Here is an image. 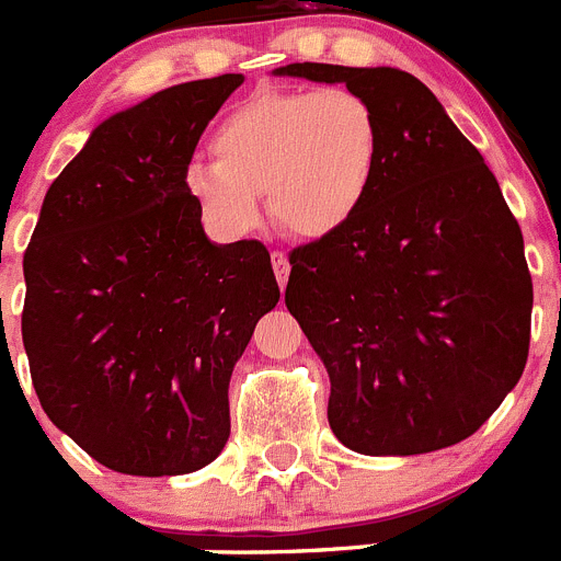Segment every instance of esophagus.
Segmentation results:
<instances>
[{
	"label": "esophagus",
	"mask_w": 561,
	"mask_h": 561,
	"mask_svg": "<svg viewBox=\"0 0 561 561\" xmlns=\"http://www.w3.org/2000/svg\"><path fill=\"white\" fill-rule=\"evenodd\" d=\"M272 266H275V277L277 284H280V289L286 286V280H289V257H286L284 250H272Z\"/></svg>",
	"instance_id": "esophagus-1"
}]
</instances>
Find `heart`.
I'll use <instances>...</instances> for the list:
<instances>
[{
	"label": "heart",
	"instance_id": "obj_1",
	"mask_svg": "<svg viewBox=\"0 0 561 561\" xmlns=\"http://www.w3.org/2000/svg\"><path fill=\"white\" fill-rule=\"evenodd\" d=\"M210 151L185 168V191L216 230H255L266 193L280 230L317 241L370 199L385 131L374 103L348 87L266 89L221 117Z\"/></svg>",
	"mask_w": 561,
	"mask_h": 561
}]
</instances>
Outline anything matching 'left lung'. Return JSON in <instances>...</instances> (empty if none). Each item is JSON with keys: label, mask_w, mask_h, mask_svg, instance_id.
Listing matches in <instances>:
<instances>
[{"label": "left lung", "mask_w": 561, "mask_h": 561, "mask_svg": "<svg viewBox=\"0 0 561 561\" xmlns=\"http://www.w3.org/2000/svg\"><path fill=\"white\" fill-rule=\"evenodd\" d=\"M374 103L385 157L345 230L291 250L286 309L331 379L329 424L359 455H421L483 427L523 376L534 286L494 173L438 98L393 67L289 64Z\"/></svg>", "instance_id": "left-lung-1"}]
</instances>
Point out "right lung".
Masks as SVG:
<instances>
[{
    "mask_svg": "<svg viewBox=\"0 0 561 561\" xmlns=\"http://www.w3.org/2000/svg\"><path fill=\"white\" fill-rule=\"evenodd\" d=\"M244 76L112 114L44 196L22 340L44 413L114 472H196L230 438V376L280 289L261 241L213 244L185 168Z\"/></svg>",
    "mask_w": 561,
    "mask_h": 561,
    "instance_id": "obj_1",
    "label": "right lung"
}]
</instances>
